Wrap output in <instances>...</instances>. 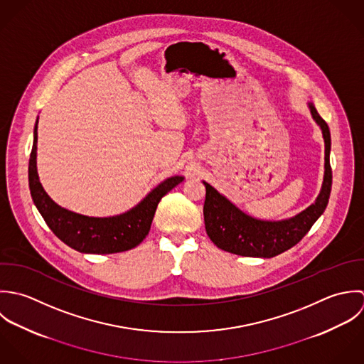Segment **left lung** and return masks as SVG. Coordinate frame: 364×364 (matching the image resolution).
<instances>
[{
	"mask_svg": "<svg viewBox=\"0 0 364 364\" xmlns=\"http://www.w3.org/2000/svg\"><path fill=\"white\" fill-rule=\"evenodd\" d=\"M312 119L322 131L325 142V171L321 191L316 200L299 214L280 220L259 219L243 213L217 188L207 181L204 222L210 239L219 249L249 257H274L295 246L319 218L329 201L332 188V170L329 163L331 132L328 124L321 118L315 105L308 102Z\"/></svg>",
	"mask_w": 364,
	"mask_h": 364,
	"instance_id": "1",
	"label": "left lung"
}]
</instances>
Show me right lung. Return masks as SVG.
Returning <instances> with one entry per match:
<instances>
[{
  "instance_id": "1",
  "label": "right lung",
  "mask_w": 364,
  "mask_h": 364,
  "mask_svg": "<svg viewBox=\"0 0 364 364\" xmlns=\"http://www.w3.org/2000/svg\"><path fill=\"white\" fill-rule=\"evenodd\" d=\"M38 119L33 129V146L29 159V190L38 211L52 232L80 253L109 255L136 247L150 230L157 204L180 184L183 176H171L149 191L134 208L112 217H87L56 204L39 181L36 167Z\"/></svg>"
}]
</instances>
